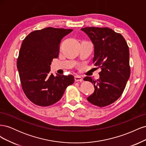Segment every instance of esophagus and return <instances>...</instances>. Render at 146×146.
<instances>
[{
    "mask_svg": "<svg viewBox=\"0 0 146 146\" xmlns=\"http://www.w3.org/2000/svg\"><path fill=\"white\" fill-rule=\"evenodd\" d=\"M75 81L77 82H82L83 81V78L80 76H75Z\"/></svg>",
    "mask_w": 146,
    "mask_h": 146,
    "instance_id": "esophagus-1",
    "label": "esophagus"
}]
</instances>
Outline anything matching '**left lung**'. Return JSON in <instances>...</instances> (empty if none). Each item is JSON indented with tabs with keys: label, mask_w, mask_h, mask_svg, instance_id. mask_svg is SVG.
I'll return each instance as SVG.
<instances>
[{
	"label": "left lung",
	"mask_w": 146,
	"mask_h": 146,
	"mask_svg": "<svg viewBox=\"0 0 146 146\" xmlns=\"http://www.w3.org/2000/svg\"><path fill=\"white\" fill-rule=\"evenodd\" d=\"M81 30L94 44L93 63L101 69L98 80L90 77L83 79L93 83L95 88L87 100L104 107L117 100L125 89L130 76L129 48L122 35L111 29L91 27Z\"/></svg>",
	"instance_id": "left-lung-1"
}]
</instances>
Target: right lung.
<instances>
[{
    "mask_svg": "<svg viewBox=\"0 0 146 146\" xmlns=\"http://www.w3.org/2000/svg\"><path fill=\"white\" fill-rule=\"evenodd\" d=\"M72 30L47 27L33 31L23 40L17 68L23 91L34 104L47 107L55 104L74 83L72 75L50 74L52 61L58 56L61 40Z\"/></svg>",
    "mask_w": 146,
    "mask_h": 146,
    "instance_id": "right-lung-1",
    "label": "right lung"
}]
</instances>
